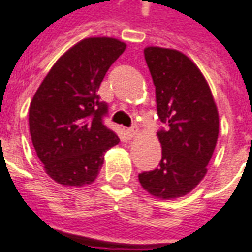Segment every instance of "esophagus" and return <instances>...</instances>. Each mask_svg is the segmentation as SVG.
Returning <instances> with one entry per match:
<instances>
[{
  "label": "esophagus",
  "mask_w": 252,
  "mask_h": 252,
  "mask_svg": "<svg viewBox=\"0 0 252 252\" xmlns=\"http://www.w3.org/2000/svg\"><path fill=\"white\" fill-rule=\"evenodd\" d=\"M126 133H128V136L129 137H136L137 135H139V131H137L136 126H133V128H131V129H128Z\"/></svg>",
  "instance_id": "obj_1"
}]
</instances>
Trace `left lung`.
<instances>
[{
    "instance_id": "left-lung-1",
    "label": "left lung",
    "mask_w": 252,
    "mask_h": 252,
    "mask_svg": "<svg viewBox=\"0 0 252 252\" xmlns=\"http://www.w3.org/2000/svg\"><path fill=\"white\" fill-rule=\"evenodd\" d=\"M144 58L157 112L167 126L158 132L159 167L139 174V182L159 200H174L204 180L219 137V112L204 74L184 52L151 46L144 48Z\"/></svg>"
}]
</instances>
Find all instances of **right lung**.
Returning <instances> with one entry per match:
<instances>
[{"label": "right lung", "mask_w": 252, "mask_h": 252, "mask_svg": "<svg viewBox=\"0 0 252 252\" xmlns=\"http://www.w3.org/2000/svg\"><path fill=\"white\" fill-rule=\"evenodd\" d=\"M126 44L115 37H86L51 67L30 105L32 144L44 171L63 186L90 185L104 153L119 144L102 124L108 106L97 95L105 74Z\"/></svg>", "instance_id": "add662e5"}]
</instances>
